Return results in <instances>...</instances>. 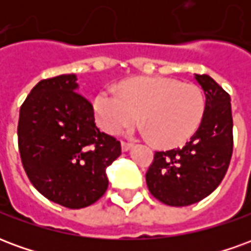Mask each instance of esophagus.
I'll use <instances>...</instances> for the list:
<instances>
[{
  "label": "esophagus",
  "instance_id": "34e87169",
  "mask_svg": "<svg viewBox=\"0 0 251 251\" xmlns=\"http://www.w3.org/2000/svg\"><path fill=\"white\" fill-rule=\"evenodd\" d=\"M121 148H122V152H127V151H130L131 148H133V144H129V142H122V144H121Z\"/></svg>",
  "mask_w": 251,
  "mask_h": 251
}]
</instances>
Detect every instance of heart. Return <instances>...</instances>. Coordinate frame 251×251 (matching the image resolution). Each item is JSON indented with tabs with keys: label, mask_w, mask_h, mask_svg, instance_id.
I'll return each instance as SVG.
<instances>
[{
	"label": "heart",
	"mask_w": 251,
	"mask_h": 251,
	"mask_svg": "<svg viewBox=\"0 0 251 251\" xmlns=\"http://www.w3.org/2000/svg\"><path fill=\"white\" fill-rule=\"evenodd\" d=\"M94 121L107 134H115L138 117L137 131L158 147H175L198 130L204 117L205 98L199 86L165 76L129 79L117 90L103 88L93 99ZM130 133H134L131 130Z\"/></svg>",
	"instance_id": "b5f03b06"
}]
</instances>
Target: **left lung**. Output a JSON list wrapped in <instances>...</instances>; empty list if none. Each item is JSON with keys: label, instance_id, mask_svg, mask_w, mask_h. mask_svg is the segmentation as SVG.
<instances>
[{"label": "left lung", "instance_id": "1", "mask_svg": "<svg viewBox=\"0 0 251 251\" xmlns=\"http://www.w3.org/2000/svg\"><path fill=\"white\" fill-rule=\"evenodd\" d=\"M195 79L205 95L201 124L184 147L154 153L147 172L151 194L172 207L194 204L215 191L232 154L230 95L208 75Z\"/></svg>", "mask_w": 251, "mask_h": 251}]
</instances>
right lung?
Here are the masks:
<instances>
[{"instance_id": "1", "label": "right lung", "mask_w": 251, "mask_h": 251, "mask_svg": "<svg viewBox=\"0 0 251 251\" xmlns=\"http://www.w3.org/2000/svg\"><path fill=\"white\" fill-rule=\"evenodd\" d=\"M75 74L43 79L20 109L19 149L30 183L67 208L95 203L107 189L106 168L121 144L95 126Z\"/></svg>"}]
</instances>
